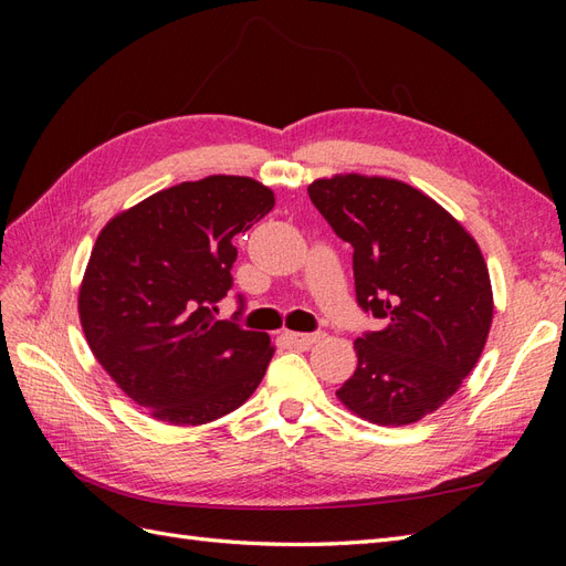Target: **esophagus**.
<instances>
[{
  "label": "esophagus",
  "instance_id": "34e87169",
  "mask_svg": "<svg viewBox=\"0 0 566 566\" xmlns=\"http://www.w3.org/2000/svg\"><path fill=\"white\" fill-rule=\"evenodd\" d=\"M287 337H290V342H293L295 347L306 349V347L316 345V342L323 337V333H290Z\"/></svg>",
  "mask_w": 566,
  "mask_h": 566
}]
</instances>
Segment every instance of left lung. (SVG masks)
<instances>
[{
    "label": "left lung",
    "instance_id": "left-lung-1",
    "mask_svg": "<svg viewBox=\"0 0 566 566\" xmlns=\"http://www.w3.org/2000/svg\"><path fill=\"white\" fill-rule=\"evenodd\" d=\"M310 198L354 248L356 302L382 321L354 342L358 366L337 389L352 413L401 427L449 401L486 345L493 293L474 238L418 188L335 175Z\"/></svg>",
    "mask_w": 566,
    "mask_h": 566
}]
</instances>
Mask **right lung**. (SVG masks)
<instances>
[{
    "label": "right lung",
    "mask_w": 566,
    "mask_h": 566,
    "mask_svg": "<svg viewBox=\"0 0 566 566\" xmlns=\"http://www.w3.org/2000/svg\"><path fill=\"white\" fill-rule=\"evenodd\" d=\"M271 188L214 175L153 193L98 233L80 287L96 361L127 397L169 424L231 413L262 382L266 333L217 321L233 285V235L271 212Z\"/></svg>",
    "instance_id": "right-lung-1"
}]
</instances>
